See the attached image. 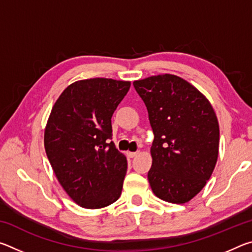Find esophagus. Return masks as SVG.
<instances>
[{
  "instance_id": "34e87169",
  "label": "esophagus",
  "mask_w": 252,
  "mask_h": 252,
  "mask_svg": "<svg viewBox=\"0 0 252 252\" xmlns=\"http://www.w3.org/2000/svg\"><path fill=\"white\" fill-rule=\"evenodd\" d=\"M126 156L129 158H134L135 156H138V152H126Z\"/></svg>"
}]
</instances>
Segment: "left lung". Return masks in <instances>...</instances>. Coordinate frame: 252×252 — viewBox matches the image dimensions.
<instances>
[{"label": "left lung", "mask_w": 252, "mask_h": 252, "mask_svg": "<svg viewBox=\"0 0 252 252\" xmlns=\"http://www.w3.org/2000/svg\"><path fill=\"white\" fill-rule=\"evenodd\" d=\"M149 113L155 140L150 187L167 202H189L206 186L219 153V123L209 100L174 74L133 82Z\"/></svg>", "instance_id": "left-lung-1"}]
</instances>
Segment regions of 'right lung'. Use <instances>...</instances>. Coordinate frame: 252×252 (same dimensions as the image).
<instances>
[{"label":"right lung","instance_id":"add662e5","mask_svg":"<svg viewBox=\"0 0 252 252\" xmlns=\"http://www.w3.org/2000/svg\"><path fill=\"white\" fill-rule=\"evenodd\" d=\"M130 81L80 80L58 97L44 129L46 156L67 195L85 209L120 198L127 162L113 142L111 118Z\"/></svg>","mask_w":252,"mask_h":252}]
</instances>
